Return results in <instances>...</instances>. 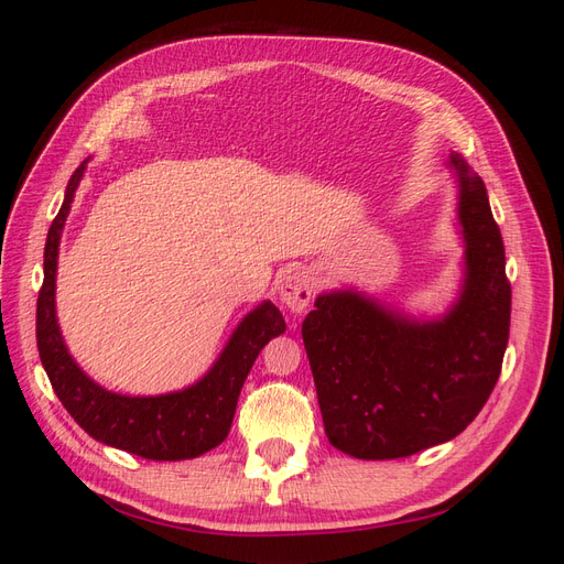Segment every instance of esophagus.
I'll return each mask as SVG.
<instances>
[{
    "label": "esophagus",
    "mask_w": 564,
    "mask_h": 564,
    "mask_svg": "<svg viewBox=\"0 0 564 564\" xmlns=\"http://www.w3.org/2000/svg\"><path fill=\"white\" fill-rule=\"evenodd\" d=\"M315 296V282L308 270H289L280 284V299L292 313H303Z\"/></svg>",
    "instance_id": "obj_1"
}]
</instances>
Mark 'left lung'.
<instances>
[{
  "label": "left lung",
  "instance_id": "1",
  "mask_svg": "<svg viewBox=\"0 0 564 564\" xmlns=\"http://www.w3.org/2000/svg\"><path fill=\"white\" fill-rule=\"evenodd\" d=\"M458 224L466 278L452 311L409 319L350 289L319 294L303 322L324 433L355 458H402L466 431L499 381L510 282L482 178L460 155Z\"/></svg>",
  "mask_w": 564,
  "mask_h": 564
}]
</instances>
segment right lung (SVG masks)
Masks as SVG:
<instances>
[{"instance_id":"obj_1","label":"right lung","mask_w":564,"mask_h":564,"mask_svg":"<svg viewBox=\"0 0 564 564\" xmlns=\"http://www.w3.org/2000/svg\"><path fill=\"white\" fill-rule=\"evenodd\" d=\"M84 160L67 183L63 207L46 235L44 282L37 299V350L51 388L84 431L104 445L152 460L195 458L230 433L237 398L256 357L286 324L270 301L251 311L230 336L216 365L195 386L155 398H131L94 383L67 352L56 319V265L65 218L87 169Z\"/></svg>"}]
</instances>
